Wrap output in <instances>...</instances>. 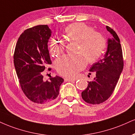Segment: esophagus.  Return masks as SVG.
Listing matches in <instances>:
<instances>
[{"mask_svg": "<svg viewBox=\"0 0 135 135\" xmlns=\"http://www.w3.org/2000/svg\"><path fill=\"white\" fill-rule=\"evenodd\" d=\"M64 80L65 82H72V81H75L74 79H70V78H65Z\"/></svg>", "mask_w": 135, "mask_h": 135, "instance_id": "obj_1", "label": "esophagus"}]
</instances>
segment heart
Listing matches in <instances>:
<instances>
[{
	"label": "heart",
	"mask_w": 135,
	"mask_h": 135,
	"mask_svg": "<svg viewBox=\"0 0 135 135\" xmlns=\"http://www.w3.org/2000/svg\"><path fill=\"white\" fill-rule=\"evenodd\" d=\"M65 37L69 41L79 43V53L82 55L75 56L65 55L59 58L55 63L58 74L67 77H73L86 66L87 60L89 63H94L100 58L106 48V41L103 35L94 32L92 27L83 22H75L65 27ZM65 43L61 40L53 38L50 43V51L56 56L62 53Z\"/></svg>",
	"instance_id": "obj_1"
}]
</instances>
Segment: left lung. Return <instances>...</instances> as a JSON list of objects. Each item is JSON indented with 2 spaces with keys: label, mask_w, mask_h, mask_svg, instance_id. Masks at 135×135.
Segmentation results:
<instances>
[{
  "label": "left lung",
  "mask_w": 135,
  "mask_h": 135,
  "mask_svg": "<svg viewBox=\"0 0 135 135\" xmlns=\"http://www.w3.org/2000/svg\"><path fill=\"white\" fill-rule=\"evenodd\" d=\"M112 38L108 40V48L103 59L94 63L89 71L95 73L92 82H88L87 89L82 92L86 103L99 104L105 101L114 91L124 66L123 51L116 32L107 26Z\"/></svg>",
  "instance_id": "left-lung-1"
}]
</instances>
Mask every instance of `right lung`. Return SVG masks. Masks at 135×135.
<instances>
[{
	"instance_id": "1",
	"label": "right lung",
	"mask_w": 135,
	"mask_h": 135,
	"mask_svg": "<svg viewBox=\"0 0 135 135\" xmlns=\"http://www.w3.org/2000/svg\"><path fill=\"white\" fill-rule=\"evenodd\" d=\"M51 35L47 25L27 29L19 36L14 54V66L22 91L32 102L43 105L55 101L64 81L58 76L43 80V72L51 64L48 49Z\"/></svg>"
}]
</instances>
